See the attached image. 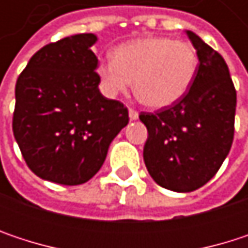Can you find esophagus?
Masks as SVG:
<instances>
[{"mask_svg":"<svg viewBox=\"0 0 248 248\" xmlns=\"http://www.w3.org/2000/svg\"><path fill=\"white\" fill-rule=\"evenodd\" d=\"M129 118H130V121H136L139 118V113L135 109H129Z\"/></svg>","mask_w":248,"mask_h":248,"instance_id":"34e87169","label":"esophagus"}]
</instances>
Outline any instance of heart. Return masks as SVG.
<instances>
[{
  "label": "heart",
  "instance_id": "obj_1",
  "mask_svg": "<svg viewBox=\"0 0 248 248\" xmlns=\"http://www.w3.org/2000/svg\"><path fill=\"white\" fill-rule=\"evenodd\" d=\"M198 54L192 44L168 37H139L113 50V60L99 66L103 87L110 94L124 93L133 78V93L152 109L175 105L189 90Z\"/></svg>",
  "mask_w": 248,
  "mask_h": 248
}]
</instances>
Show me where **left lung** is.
I'll return each mask as SVG.
<instances>
[{
	"label": "left lung",
	"instance_id": "obj_1",
	"mask_svg": "<svg viewBox=\"0 0 248 248\" xmlns=\"http://www.w3.org/2000/svg\"><path fill=\"white\" fill-rule=\"evenodd\" d=\"M198 54V70L185 96L139 119L148 129L143 161L154 181L171 191L191 192L223 165L234 138L237 93L220 53L186 31Z\"/></svg>",
	"mask_w": 248,
	"mask_h": 248
}]
</instances>
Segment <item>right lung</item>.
I'll use <instances>...</instances> for the list:
<instances>
[{"label":"right lung","instance_id":"1","mask_svg":"<svg viewBox=\"0 0 248 248\" xmlns=\"http://www.w3.org/2000/svg\"><path fill=\"white\" fill-rule=\"evenodd\" d=\"M94 34H76L40 48L16 84L13 132L37 176L78 185L97 172L127 108L99 92Z\"/></svg>","mask_w":248,"mask_h":248}]
</instances>
